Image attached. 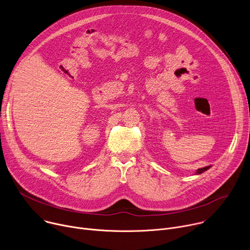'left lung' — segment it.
I'll use <instances>...</instances> for the list:
<instances>
[{"mask_svg":"<svg viewBox=\"0 0 250 250\" xmlns=\"http://www.w3.org/2000/svg\"><path fill=\"white\" fill-rule=\"evenodd\" d=\"M209 167H210V166H207V167H204V168H200V169H198V170L196 171V174H202L203 172L207 171Z\"/></svg>","mask_w":250,"mask_h":250,"instance_id":"left-lung-1","label":"left lung"}]
</instances>
